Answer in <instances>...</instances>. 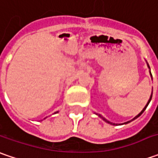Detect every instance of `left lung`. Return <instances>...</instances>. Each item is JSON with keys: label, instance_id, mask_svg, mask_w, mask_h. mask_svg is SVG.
Segmentation results:
<instances>
[{"label": "left lung", "instance_id": "obj_1", "mask_svg": "<svg viewBox=\"0 0 158 158\" xmlns=\"http://www.w3.org/2000/svg\"><path fill=\"white\" fill-rule=\"evenodd\" d=\"M148 67H149V64H148ZM149 73H150V72H149ZM150 76H151V77H152V75H151V73H150ZM151 98H152V93H151V96H150V98H149V101H148V103H147V105H146V106H145V107H144V108H143V111H142V112H140V113H139L138 115H136V116H135V118H133V119H131V120H129V121H127V122H125V123H123V124H127V123H129V122H131V121H133L134 119H135V118H138L139 116H141V115L143 114V112H144V111H145V109L147 108V106H148V105H149V102H150V100H151ZM97 115H98V116H99L100 118H102V119H103V120H105L106 122H107V123H109V124L114 125V126H115V125H117V124H115V123H112V122H110V121H109V120H107L106 118H104V117H102V116H101L100 114H97Z\"/></svg>", "mask_w": 158, "mask_h": 158}]
</instances>
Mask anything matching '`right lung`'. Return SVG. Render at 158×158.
Wrapping results in <instances>:
<instances>
[{
	"instance_id": "add662e5",
	"label": "right lung",
	"mask_w": 158,
	"mask_h": 158,
	"mask_svg": "<svg viewBox=\"0 0 158 158\" xmlns=\"http://www.w3.org/2000/svg\"><path fill=\"white\" fill-rule=\"evenodd\" d=\"M55 113H56V112H55Z\"/></svg>"
}]
</instances>
